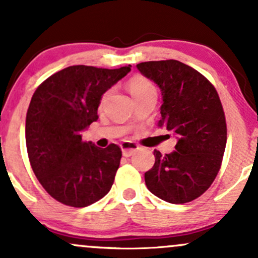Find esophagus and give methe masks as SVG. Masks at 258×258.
Listing matches in <instances>:
<instances>
[{
	"mask_svg": "<svg viewBox=\"0 0 258 258\" xmlns=\"http://www.w3.org/2000/svg\"><path fill=\"white\" fill-rule=\"evenodd\" d=\"M139 149L138 144L133 143V142H122L121 143V150H122L123 156H131Z\"/></svg>",
	"mask_w": 258,
	"mask_h": 258,
	"instance_id": "1",
	"label": "esophagus"
}]
</instances>
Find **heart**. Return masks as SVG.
Segmentation results:
<instances>
[{"label":"heart","mask_w":258,"mask_h":258,"mask_svg":"<svg viewBox=\"0 0 258 258\" xmlns=\"http://www.w3.org/2000/svg\"><path fill=\"white\" fill-rule=\"evenodd\" d=\"M127 87H128L130 93L135 97V99L141 98V97L147 96L149 93H156L155 86L152 84V81H149L147 78L144 76H133V78L130 80L128 84H127ZM109 92L103 94L102 99H100V104L105 102L106 97H108Z\"/></svg>","instance_id":"b5f03b06"}]
</instances>
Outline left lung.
<instances>
[{"label":"left lung","instance_id":"left-lung-1","mask_svg":"<svg viewBox=\"0 0 258 258\" xmlns=\"http://www.w3.org/2000/svg\"><path fill=\"white\" fill-rule=\"evenodd\" d=\"M137 69L161 90L159 127L177 138L174 152L154 150L155 164L144 173L146 184L167 203H189L205 193L221 168L227 143L221 99L203 74L174 59L144 61Z\"/></svg>","mask_w":258,"mask_h":258}]
</instances>
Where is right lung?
Returning a JSON list of instances; mask_svg holds the SVG:
<instances>
[{
	"label": "right lung",
	"mask_w": 258,
	"mask_h": 258,
	"mask_svg": "<svg viewBox=\"0 0 258 258\" xmlns=\"http://www.w3.org/2000/svg\"><path fill=\"white\" fill-rule=\"evenodd\" d=\"M131 68L73 65L46 79L26 112L25 141L35 176L53 199L86 207L105 197L119 168L121 149L84 142L81 131L98 119L103 93Z\"/></svg>",
	"instance_id": "right-lung-1"
}]
</instances>
